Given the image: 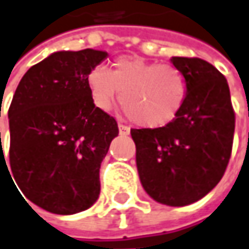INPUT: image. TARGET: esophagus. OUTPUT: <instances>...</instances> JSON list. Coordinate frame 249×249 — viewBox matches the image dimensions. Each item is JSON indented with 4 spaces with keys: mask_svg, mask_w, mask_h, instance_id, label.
<instances>
[{
    "mask_svg": "<svg viewBox=\"0 0 249 249\" xmlns=\"http://www.w3.org/2000/svg\"><path fill=\"white\" fill-rule=\"evenodd\" d=\"M118 129H120V135H129V128L126 125L120 124L118 125Z\"/></svg>",
    "mask_w": 249,
    "mask_h": 249,
    "instance_id": "1",
    "label": "esophagus"
}]
</instances>
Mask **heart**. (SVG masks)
<instances>
[{"instance_id":"obj_1","label":"heart","mask_w":249,"mask_h":249,"mask_svg":"<svg viewBox=\"0 0 249 249\" xmlns=\"http://www.w3.org/2000/svg\"><path fill=\"white\" fill-rule=\"evenodd\" d=\"M87 87L93 105L111 110L122 90L120 103L135 124L160 128L174 121L183 107L189 82L186 74L174 65H160L139 56H120L110 70L92 67Z\"/></svg>"}]
</instances>
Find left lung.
<instances>
[{"label": "left lung", "instance_id": "1", "mask_svg": "<svg viewBox=\"0 0 249 249\" xmlns=\"http://www.w3.org/2000/svg\"><path fill=\"white\" fill-rule=\"evenodd\" d=\"M187 77V98L165 126L131 129L142 186L157 202L183 207L219 183L231 156L236 116L225 75L198 57L171 59Z\"/></svg>", "mask_w": 249, "mask_h": 249}]
</instances>
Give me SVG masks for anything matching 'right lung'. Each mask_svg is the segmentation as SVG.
Here are the masks:
<instances>
[{"mask_svg": "<svg viewBox=\"0 0 249 249\" xmlns=\"http://www.w3.org/2000/svg\"><path fill=\"white\" fill-rule=\"evenodd\" d=\"M106 57L95 49L52 53L23 75L8 110L13 179L52 213L88 210L100 193L99 169L118 125L93 105L85 78Z\"/></svg>", "mask_w": 249, "mask_h": 249, "instance_id": "right-lung-1", "label": "right lung"}]
</instances>
